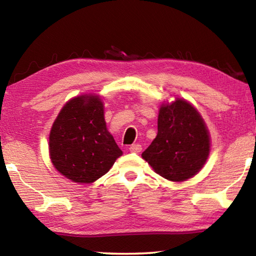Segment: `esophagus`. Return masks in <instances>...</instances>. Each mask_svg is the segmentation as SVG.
Wrapping results in <instances>:
<instances>
[{
  "instance_id": "esophagus-1",
  "label": "esophagus",
  "mask_w": 256,
  "mask_h": 256,
  "mask_svg": "<svg viewBox=\"0 0 256 256\" xmlns=\"http://www.w3.org/2000/svg\"><path fill=\"white\" fill-rule=\"evenodd\" d=\"M128 150L131 151V152L138 154V152H141L142 146H141V144H132V146L128 148Z\"/></svg>"
}]
</instances>
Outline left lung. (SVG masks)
Returning a JSON list of instances; mask_svg holds the SVG:
<instances>
[{"instance_id":"8db88e82","label":"left lung","mask_w":256,"mask_h":256,"mask_svg":"<svg viewBox=\"0 0 256 256\" xmlns=\"http://www.w3.org/2000/svg\"><path fill=\"white\" fill-rule=\"evenodd\" d=\"M210 134L204 120L183 98L162 102L158 133L142 158L164 178L184 182L196 175L210 154Z\"/></svg>"}]
</instances>
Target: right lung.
I'll return each instance as SVG.
<instances>
[{
	"label": "right lung",
	"mask_w": 256,
	"mask_h": 256,
	"mask_svg": "<svg viewBox=\"0 0 256 256\" xmlns=\"http://www.w3.org/2000/svg\"><path fill=\"white\" fill-rule=\"evenodd\" d=\"M50 158L60 174L92 184L123 154L106 128L100 96L88 94L68 100L50 132Z\"/></svg>",
	"instance_id": "obj_1"
}]
</instances>
